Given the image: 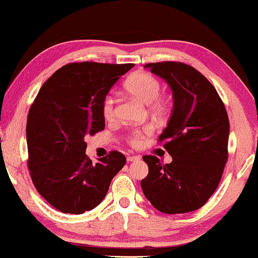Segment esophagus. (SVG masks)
<instances>
[{"mask_svg":"<svg viewBox=\"0 0 258 258\" xmlns=\"http://www.w3.org/2000/svg\"><path fill=\"white\" fill-rule=\"evenodd\" d=\"M140 160V156H128L126 157V161L128 162H135V161H139Z\"/></svg>","mask_w":258,"mask_h":258,"instance_id":"34e87169","label":"esophagus"}]
</instances>
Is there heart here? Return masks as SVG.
I'll return each mask as SVG.
<instances>
[{
	"label": "heart",
	"mask_w": 258,
	"mask_h": 258,
	"mask_svg": "<svg viewBox=\"0 0 258 258\" xmlns=\"http://www.w3.org/2000/svg\"><path fill=\"white\" fill-rule=\"evenodd\" d=\"M161 82L156 77L148 73H136L129 77L124 83V89L129 95L135 97L136 100L144 104H149L150 111L160 115L165 110V101L160 97ZM102 112L105 119L110 121L115 116V100L114 97L108 95L103 100ZM151 132L150 126L142 129H136L130 134L129 142L133 146H139L144 136Z\"/></svg>",
	"instance_id": "1"
}]
</instances>
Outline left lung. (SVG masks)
<instances>
[{"instance_id": "8db88e82", "label": "left lung", "mask_w": 258, "mask_h": 258, "mask_svg": "<svg viewBox=\"0 0 258 258\" xmlns=\"http://www.w3.org/2000/svg\"><path fill=\"white\" fill-rule=\"evenodd\" d=\"M167 81L172 110L160 141L172 161L144 156L149 174L141 181L144 196L164 214L197 210L217 189L228 160L229 118L216 89L195 68L181 62L144 66Z\"/></svg>"}]
</instances>
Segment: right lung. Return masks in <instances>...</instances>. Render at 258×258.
Returning a JSON list of instances; mask_svg holds the SVG:
<instances>
[{"label":"right lung","instance_id":"add662e5","mask_svg":"<svg viewBox=\"0 0 258 258\" xmlns=\"http://www.w3.org/2000/svg\"><path fill=\"white\" fill-rule=\"evenodd\" d=\"M133 67L70 63L38 91L27 121L28 167L35 188L55 209L80 215L96 208L124 167L118 151L93 164L84 139L104 129L103 100Z\"/></svg>","mask_w":258,"mask_h":258}]
</instances>
